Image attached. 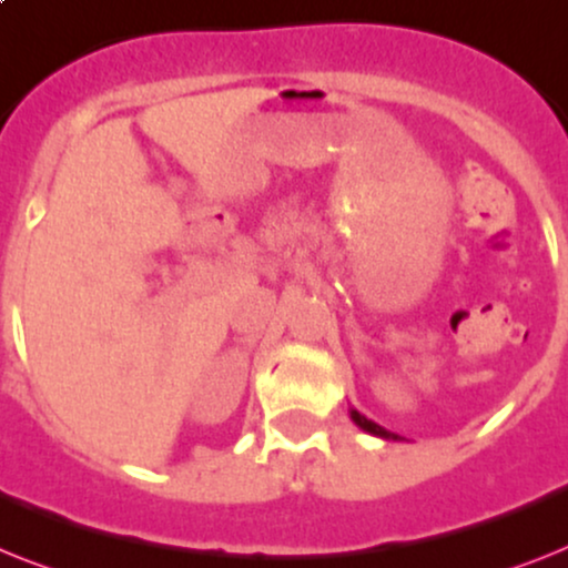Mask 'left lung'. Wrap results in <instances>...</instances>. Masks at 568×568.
Segmentation results:
<instances>
[{"label":"left lung","instance_id":"left-lung-1","mask_svg":"<svg viewBox=\"0 0 568 568\" xmlns=\"http://www.w3.org/2000/svg\"><path fill=\"white\" fill-rule=\"evenodd\" d=\"M349 417H353V423H356L358 428H364V432H371V435L385 437V440H394V437H396V435H390V432H385V428H382L379 423H373V419H367V417H364V414H358L356 408L349 412Z\"/></svg>","mask_w":568,"mask_h":568}]
</instances>
